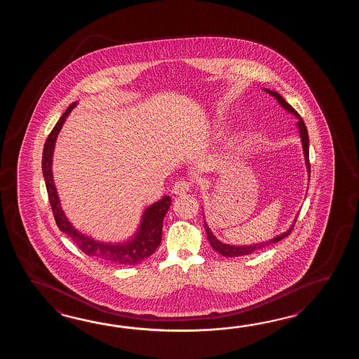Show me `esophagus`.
Returning a JSON list of instances; mask_svg holds the SVG:
<instances>
[{
  "instance_id": "esophagus-1",
  "label": "esophagus",
  "mask_w": 359,
  "mask_h": 359,
  "mask_svg": "<svg viewBox=\"0 0 359 359\" xmlns=\"http://www.w3.org/2000/svg\"><path fill=\"white\" fill-rule=\"evenodd\" d=\"M190 182H187V181H184V180H181V181L175 183V186H173V189H172V192H173L175 195H184L187 191L190 190Z\"/></svg>"
}]
</instances>
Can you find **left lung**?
<instances>
[{"instance_id":"8db88e82","label":"left lung","mask_w":359,"mask_h":359,"mask_svg":"<svg viewBox=\"0 0 359 359\" xmlns=\"http://www.w3.org/2000/svg\"><path fill=\"white\" fill-rule=\"evenodd\" d=\"M263 90L267 92V93H269L271 96H273L276 101L278 102V105L283 107V110H286L287 113H290V114L294 115V116L298 119V123H297V130H298L299 136H300V141H302V146H303L305 167H306V172H308V181H309V178H311V164H309V137H308V130H306V127H305L304 121H303V119H302V116L298 114V111H297L294 107H291L289 102H286L285 99H283V96H281L278 92L271 91V90H268V88H263ZM298 215L299 213L295 215V218H294V221L291 223L290 227L286 229L285 232L280 233V235H277V236L273 237V238H269V240H266V241H260V243H257V244H224V243H222V241H219L217 237L214 236L212 229H209V226L206 224L205 219H204V226H205L206 236H208V240H209V243L212 245V248H213L214 250L219 252L222 255H224V257H227V258H232V257H241V255H248V254L258 252V250L264 249V248L268 246V245L276 244V243H278L280 240H283V237L289 236L291 233V231L294 229V224H295V222H297Z\"/></svg>"}]
</instances>
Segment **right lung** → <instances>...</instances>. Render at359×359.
<instances>
[{
    "label": "right lung",
    "mask_w": 359,
    "mask_h": 359,
    "mask_svg": "<svg viewBox=\"0 0 359 359\" xmlns=\"http://www.w3.org/2000/svg\"><path fill=\"white\" fill-rule=\"evenodd\" d=\"M76 107V101L69 105L65 113L61 115L60 119L56 123L54 130H51V133L48 135L43 147L42 173L46 182L47 194L54 212L55 221L61 232L67 233L73 240V243L88 257L105 263L115 264V266L137 264L140 262L149 258L161 244L163 221H164V215L167 214L169 208L172 205V198L169 195H165L159 201L145 208V210L141 215V221L137 226V229L132 236L124 241H118V243L101 241L76 229L73 226V223L69 221L68 217L65 215L61 208L60 198L56 190L54 175H53V158H54L56 138L59 136L61 128L67 121V116Z\"/></svg>",
    "instance_id": "right-lung-1"
}]
</instances>
